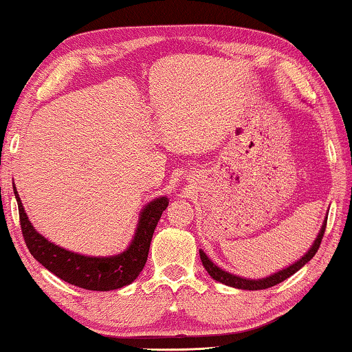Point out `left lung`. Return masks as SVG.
I'll use <instances>...</instances> for the list:
<instances>
[{
    "instance_id": "left-lung-1",
    "label": "left lung",
    "mask_w": 352,
    "mask_h": 352,
    "mask_svg": "<svg viewBox=\"0 0 352 352\" xmlns=\"http://www.w3.org/2000/svg\"><path fill=\"white\" fill-rule=\"evenodd\" d=\"M325 228H327V220L323 221L322 230H320V232H318L317 239L314 241L312 248H310V249L307 250V252H305V255H304L302 258H299L298 262H294V263H293V265H289V267L283 268V270L276 272V273H273V275L267 276V278H260V280H245V278H241V276L231 275L230 272L221 270L220 267L215 265V263H213L212 260H210V258L207 257V254H205L204 250H199V254H200V260H202V265L205 267V270L208 272V275L212 276L213 280H217V281L223 283V285L231 286V287H237V289H249V291L267 289V287L275 286V285H278V283L285 281L286 278H289L291 275H294L296 272L300 270V268H302V267L305 265V263H307L309 260L312 258L314 255L317 254L318 248H320L322 237H323V234H325Z\"/></svg>"
}]
</instances>
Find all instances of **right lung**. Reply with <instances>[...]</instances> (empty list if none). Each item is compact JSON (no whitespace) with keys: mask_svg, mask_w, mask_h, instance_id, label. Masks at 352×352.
<instances>
[{"mask_svg":"<svg viewBox=\"0 0 352 352\" xmlns=\"http://www.w3.org/2000/svg\"><path fill=\"white\" fill-rule=\"evenodd\" d=\"M14 195L17 207H19L22 236H24L29 252L47 270L54 273L63 281L89 291L120 289L122 286L131 285L139 276L147 262L155 228L170 204L168 197H158L145 205V208L140 212L134 239L124 252L111 255V257H87V255L71 252L50 243L47 237H43L32 226L22 207L16 186Z\"/></svg>","mask_w":352,"mask_h":352,"instance_id":"add662e5","label":"right lung"}]
</instances>
